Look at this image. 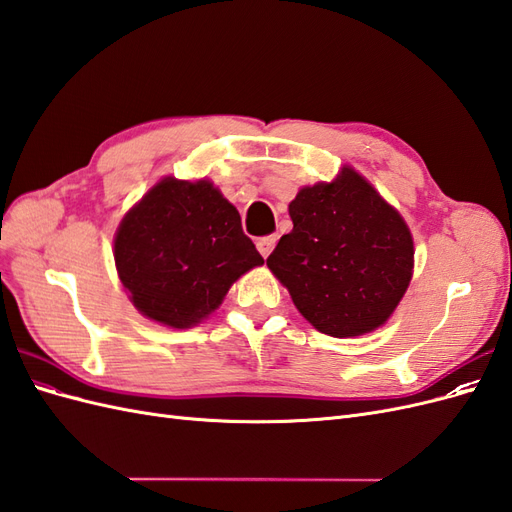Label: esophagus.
<instances>
[{
  "label": "esophagus",
  "mask_w": 512,
  "mask_h": 512,
  "mask_svg": "<svg viewBox=\"0 0 512 512\" xmlns=\"http://www.w3.org/2000/svg\"><path fill=\"white\" fill-rule=\"evenodd\" d=\"M275 243H277V237H275V235L262 237V239H258V241H256V247H258V252L262 254V258H267V256L273 252Z\"/></svg>",
  "instance_id": "obj_1"
}]
</instances>
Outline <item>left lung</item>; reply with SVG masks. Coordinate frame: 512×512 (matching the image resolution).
<instances>
[{
	"label": "left lung",
	"mask_w": 512,
	"mask_h": 512,
	"mask_svg": "<svg viewBox=\"0 0 512 512\" xmlns=\"http://www.w3.org/2000/svg\"><path fill=\"white\" fill-rule=\"evenodd\" d=\"M292 230L267 267L320 333L354 337L378 329L410 284L414 247L406 222L352 168L303 188Z\"/></svg>",
	"instance_id": "8db88e82"
}]
</instances>
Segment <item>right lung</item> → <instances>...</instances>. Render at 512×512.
Masks as SVG:
<instances>
[{"label":"right lung","instance_id":"add662e5","mask_svg":"<svg viewBox=\"0 0 512 512\" xmlns=\"http://www.w3.org/2000/svg\"><path fill=\"white\" fill-rule=\"evenodd\" d=\"M262 262L239 211L205 179H162L115 237V265L132 303L175 329L207 318L232 282Z\"/></svg>","mask_w":512,"mask_h":512}]
</instances>
